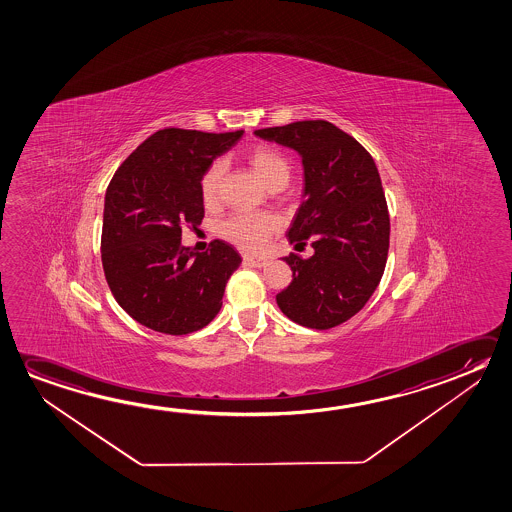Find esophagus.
<instances>
[{
  "label": "esophagus",
  "mask_w": 512,
  "mask_h": 512,
  "mask_svg": "<svg viewBox=\"0 0 512 512\" xmlns=\"http://www.w3.org/2000/svg\"><path fill=\"white\" fill-rule=\"evenodd\" d=\"M244 261L252 265V267H265V263H267L265 258H261V256H251V254H245Z\"/></svg>",
  "instance_id": "esophagus-1"
}]
</instances>
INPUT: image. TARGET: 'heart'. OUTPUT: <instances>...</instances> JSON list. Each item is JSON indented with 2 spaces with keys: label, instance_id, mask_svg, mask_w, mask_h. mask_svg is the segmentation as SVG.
I'll list each match as a JSON object with an SVG mask.
<instances>
[{
  "label": "heart",
  "instance_id": "heart-1",
  "mask_svg": "<svg viewBox=\"0 0 512 512\" xmlns=\"http://www.w3.org/2000/svg\"><path fill=\"white\" fill-rule=\"evenodd\" d=\"M247 162L270 190H281L286 187L292 176V165L288 158L279 149L267 144L252 147L247 153ZM222 176L224 162L213 160L199 181L204 203H215L219 199ZM279 228V220L270 213L238 211L220 222L219 235L245 251H260L267 245L268 238L277 233Z\"/></svg>",
  "mask_w": 512,
  "mask_h": 512
}]
</instances>
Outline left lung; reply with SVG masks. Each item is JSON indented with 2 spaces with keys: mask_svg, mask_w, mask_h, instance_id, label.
<instances>
[{
  "mask_svg": "<svg viewBox=\"0 0 512 512\" xmlns=\"http://www.w3.org/2000/svg\"><path fill=\"white\" fill-rule=\"evenodd\" d=\"M292 147L304 165V201L288 231L295 249L283 258L292 283L276 295L295 324L331 329L361 311L379 286L390 249V213L374 158L333 122L299 121L254 131Z\"/></svg>",
  "mask_w": 512,
  "mask_h": 512,
  "instance_id": "8db88e82",
  "label": "left lung"
}]
</instances>
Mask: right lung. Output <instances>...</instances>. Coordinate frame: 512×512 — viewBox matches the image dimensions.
I'll use <instances>...</instances> for the list:
<instances>
[{"label": "right lung", "mask_w": 512, "mask_h": 512, "mask_svg": "<svg viewBox=\"0 0 512 512\" xmlns=\"http://www.w3.org/2000/svg\"><path fill=\"white\" fill-rule=\"evenodd\" d=\"M242 135L156 131L121 163L106 188V283L119 306L156 333L183 336L210 324L242 263L224 240H213L206 252L181 245L183 228H197L204 217L203 172Z\"/></svg>", "instance_id": "right-lung-1"}]
</instances>
